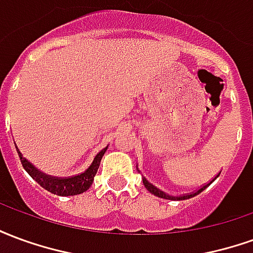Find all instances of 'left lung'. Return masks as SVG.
I'll return each mask as SVG.
<instances>
[{"instance_id": "left-lung-1", "label": "left lung", "mask_w": 253, "mask_h": 253, "mask_svg": "<svg viewBox=\"0 0 253 253\" xmlns=\"http://www.w3.org/2000/svg\"><path fill=\"white\" fill-rule=\"evenodd\" d=\"M142 181H143V186L146 187V190L150 192V194H153V195L159 196V198H163V199H169V201H184V199H190V198H192V196H196L198 194H201L202 191L205 190L207 186H210V183L209 184H206V186L201 187L199 190L196 191V192H192V194H188V195H183V196H170L168 195V194H165V192H163V191H160L159 188L156 186H153V184H150L145 177H142Z\"/></svg>"}]
</instances>
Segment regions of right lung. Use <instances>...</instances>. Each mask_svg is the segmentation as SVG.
I'll use <instances>...</instances> for the list:
<instances>
[{"label":"right lung","instance_id":"1","mask_svg":"<svg viewBox=\"0 0 253 253\" xmlns=\"http://www.w3.org/2000/svg\"><path fill=\"white\" fill-rule=\"evenodd\" d=\"M107 149H108V146L103 149V150H100L99 153L94 156L92 164L89 165V168L85 172H83V173H80L77 176H73V177H66V179H58V177H51V176L42 173L41 170L36 169L35 167L31 164L28 160H25L20 152L19 157L21 160L23 168L27 170V173L39 186L43 187L44 190L50 191L51 194H55V195L59 196H73L78 195V194H83L86 190H89V187L92 186L94 175L97 173V169H99L100 167V161L103 159V156H104Z\"/></svg>","mask_w":253,"mask_h":253}]
</instances>
